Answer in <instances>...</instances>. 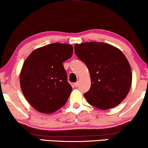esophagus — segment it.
I'll return each instance as SVG.
<instances>
[{
    "label": "esophagus",
    "mask_w": 148,
    "mask_h": 148,
    "mask_svg": "<svg viewBox=\"0 0 148 148\" xmlns=\"http://www.w3.org/2000/svg\"><path fill=\"white\" fill-rule=\"evenodd\" d=\"M73 86L74 87H75V88H77L79 86V82H76V83H74L73 84Z\"/></svg>",
    "instance_id": "34e87169"
}]
</instances>
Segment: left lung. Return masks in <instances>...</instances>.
Segmentation results:
<instances>
[{"label": "left lung", "instance_id": "8db88e82", "mask_svg": "<svg viewBox=\"0 0 148 148\" xmlns=\"http://www.w3.org/2000/svg\"><path fill=\"white\" fill-rule=\"evenodd\" d=\"M74 48L90 73V89L84 94L89 104L101 110L120 104L128 94L132 82L130 64L124 54L104 42L77 44Z\"/></svg>", "mask_w": 148, "mask_h": 148}]
</instances>
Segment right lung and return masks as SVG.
<instances>
[{
    "label": "right lung",
    "mask_w": 148,
    "mask_h": 148,
    "mask_svg": "<svg viewBox=\"0 0 148 148\" xmlns=\"http://www.w3.org/2000/svg\"><path fill=\"white\" fill-rule=\"evenodd\" d=\"M70 44L53 43L34 50L20 75L24 96L36 110L52 113L66 104L72 91L64 61L73 55Z\"/></svg>",
    "instance_id": "right-lung-1"
}]
</instances>
